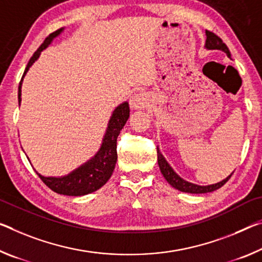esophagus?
Here are the masks:
<instances>
[{
	"label": "esophagus",
	"mask_w": 262,
	"mask_h": 262,
	"mask_svg": "<svg viewBox=\"0 0 262 262\" xmlns=\"http://www.w3.org/2000/svg\"><path fill=\"white\" fill-rule=\"evenodd\" d=\"M148 101H149L148 95L143 92H139V93H135L134 95H132L129 103L132 108L141 110V108H144V107L148 105Z\"/></svg>",
	"instance_id": "esophagus-1"
}]
</instances>
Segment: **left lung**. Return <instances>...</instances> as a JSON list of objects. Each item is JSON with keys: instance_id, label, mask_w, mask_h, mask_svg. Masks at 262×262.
<instances>
[{"instance_id": "obj_1", "label": "left lung", "mask_w": 262, "mask_h": 262, "mask_svg": "<svg viewBox=\"0 0 262 262\" xmlns=\"http://www.w3.org/2000/svg\"><path fill=\"white\" fill-rule=\"evenodd\" d=\"M206 35V41H205V48L209 50H222L227 55V57H231L230 50L226 47V44L219 38V37L211 32L209 30L205 31ZM157 162H159V167L162 172V175L167 180L168 183L175 188L177 190L182 191V192H188V193H206V192H212V191L217 190L219 188L226 183V182L230 180L232 173L228 177H226L225 180H223L222 182L215 184H211V185H197L193 183H190V182L183 180V178L180 177L177 173L173 171V169L170 167V164L167 162V160L164 159V156L162 155L160 149L157 148Z\"/></svg>"}]
</instances>
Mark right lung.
Returning <instances> with one entry per match:
<instances>
[{
  "instance_id": "right-lung-1",
  "label": "right lung",
  "mask_w": 262,
  "mask_h": 262,
  "mask_svg": "<svg viewBox=\"0 0 262 262\" xmlns=\"http://www.w3.org/2000/svg\"><path fill=\"white\" fill-rule=\"evenodd\" d=\"M64 29L61 28L52 34H50L45 38L44 43L37 49V51L32 55L26 68V71L23 73V77L19 81L18 86V105H20V89H22V81L27 72L30 69V66L38 59L40 52L47 49L53 38L60 35V32ZM128 118H129V105L127 101L122 102L114 110L112 114L108 127H107L106 134L102 139L101 147L98 152L80 167L73 170L69 175L61 177H45L36 171L44 184L49 186L50 189L59 194L65 196H84L91 192H94L106 184V182L110 180L113 170L115 168L116 160H118V154H116V139L120 134V130L122 129L126 124Z\"/></svg>"
}]
</instances>
